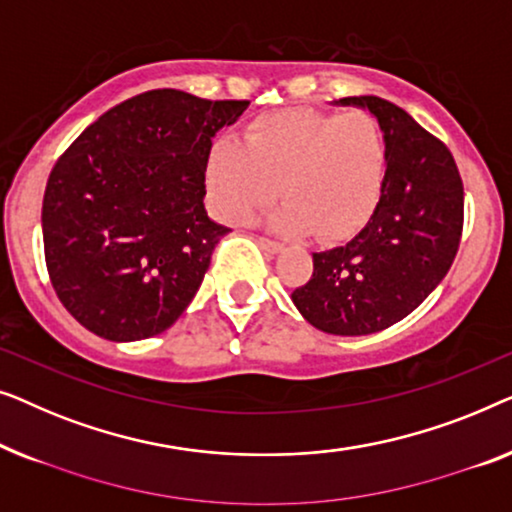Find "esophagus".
I'll return each instance as SVG.
<instances>
[{
	"label": "esophagus",
	"mask_w": 512,
	"mask_h": 512,
	"mask_svg": "<svg viewBox=\"0 0 512 512\" xmlns=\"http://www.w3.org/2000/svg\"><path fill=\"white\" fill-rule=\"evenodd\" d=\"M257 243H259V248H262L264 253H269V255H276V253H280V250H283V243L266 239V236H259Z\"/></svg>",
	"instance_id": "1"
}]
</instances>
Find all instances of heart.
<instances>
[{"label": "heart", "instance_id": "obj_1", "mask_svg": "<svg viewBox=\"0 0 512 512\" xmlns=\"http://www.w3.org/2000/svg\"><path fill=\"white\" fill-rule=\"evenodd\" d=\"M385 171V136L373 115L280 109L257 115L246 127V143H213L206 185L222 220L246 222L280 190L287 201L271 218L273 227L343 241L376 211Z\"/></svg>", "mask_w": 512, "mask_h": 512}]
</instances>
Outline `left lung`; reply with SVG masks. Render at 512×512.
Wrapping results in <instances>:
<instances>
[{
  "label": "left lung",
  "mask_w": 512,
  "mask_h": 512,
  "mask_svg": "<svg viewBox=\"0 0 512 512\" xmlns=\"http://www.w3.org/2000/svg\"><path fill=\"white\" fill-rule=\"evenodd\" d=\"M338 104L376 115L387 146L383 194L350 243L313 253V276L292 292L327 334L366 336L413 313L450 271L462 241L464 185L448 146L387 99Z\"/></svg>",
  "instance_id": "8db88e82"
}]
</instances>
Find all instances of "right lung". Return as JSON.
<instances>
[{
  "label": "right lung",
  "mask_w": 512,
  "mask_h": 512,
  "mask_svg": "<svg viewBox=\"0 0 512 512\" xmlns=\"http://www.w3.org/2000/svg\"><path fill=\"white\" fill-rule=\"evenodd\" d=\"M246 99L148 90L92 122L50 171L43 253L62 306L92 334H162L197 294L229 229L206 215V160Z\"/></svg>",
  "instance_id": "obj_1"
}]
</instances>
